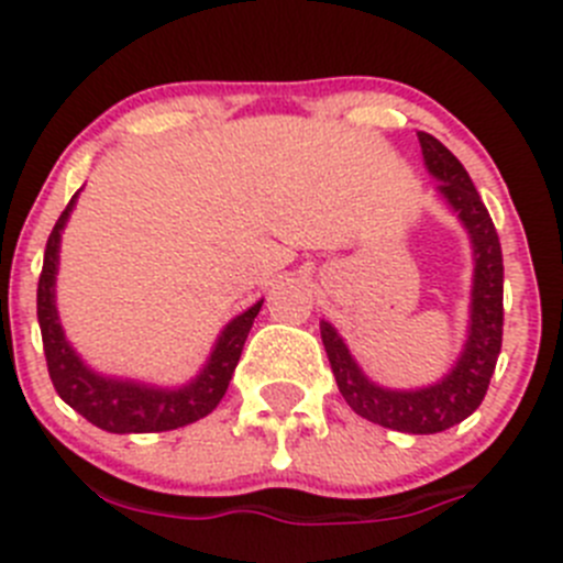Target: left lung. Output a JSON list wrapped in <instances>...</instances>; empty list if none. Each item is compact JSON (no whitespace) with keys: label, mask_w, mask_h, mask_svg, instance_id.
Wrapping results in <instances>:
<instances>
[{"label":"left lung","mask_w":563,"mask_h":563,"mask_svg":"<svg viewBox=\"0 0 563 563\" xmlns=\"http://www.w3.org/2000/svg\"><path fill=\"white\" fill-rule=\"evenodd\" d=\"M422 163L437 179L439 198L459 218L473 251V287L464 345L442 378L426 387H384L373 382L340 331L320 320L325 356L345 404L365 420L404 433H439L467 420L484 400L503 342V254L495 223L464 165L428 132H417Z\"/></svg>","instance_id":"8db88e82"}]
</instances>
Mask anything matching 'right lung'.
<instances>
[{
	"instance_id": "obj_1",
	"label": "right lung",
	"mask_w": 563,
	"mask_h": 563,
	"mask_svg": "<svg viewBox=\"0 0 563 563\" xmlns=\"http://www.w3.org/2000/svg\"><path fill=\"white\" fill-rule=\"evenodd\" d=\"M79 187L63 216L57 218L44 251V271L37 278V323L44 336L46 365H49L52 384L57 395L71 406L74 411L93 422L96 428L110 433H154L174 431V428L190 426L210 415L221 398L227 395L234 367L243 353L245 336H249L254 318L260 314L262 301L249 307L245 312L234 314L218 334L210 356L196 376L185 384H152L141 378L107 376L96 371L77 353L63 331L60 312H57V271H60V243L66 223L71 218Z\"/></svg>"
}]
</instances>
